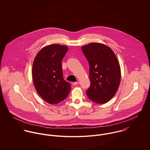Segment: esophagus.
<instances>
[{"label": "esophagus", "instance_id": "esophagus-1", "mask_svg": "<svg viewBox=\"0 0 150 150\" xmlns=\"http://www.w3.org/2000/svg\"><path fill=\"white\" fill-rule=\"evenodd\" d=\"M79 84V82H74V83H72V84H73V86H76V85H77V84Z\"/></svg>", "mask_w": 150, "mask_h": 150}]
</instances>
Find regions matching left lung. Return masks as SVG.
Listing matches in <instances>:
<instances>
[{
	"instance_id": "1",
	"label": "left lung",
	"mask_w": 150,
	"mask_h": 150,
	"mask_svg": "<svg viewBox=\"0 0 150 150\" xmlns=\"http://www.w3.org/2000/svg\"><path fill=\"white\" fill-rule=\"evenodd\" d=\"M82 51L89 65L91 85L86 93L93 102L104 104L115 94L121 80V69L112 50L105 44L92 43Z\"/></svg>"
}]
</instances>
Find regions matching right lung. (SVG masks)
<instances>
[{
	"instance_id": "1",
	"label": "right lung",
	"mask_w": 150,
	"mask_h": 150,
	"mask_svg": "<svg viewBox=\"0 0 150 150\" xmlns=\"http://www.w3.org/2000/svg\"><path fill=\"white\" fill-rule=\"evenodd\" d=\"M67 46L51 44L42 48L33 64V84L38 94L47 103L57 104L68 96L71 85L63 77L62 60Z\"/></svg>"
}]
</instances>
